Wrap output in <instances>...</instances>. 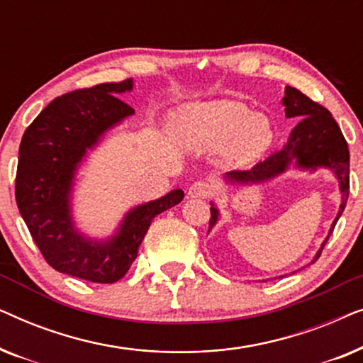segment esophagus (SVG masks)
<instances>
[{"label": "esophagus", "instance_id": "1", "mask_svg": "<svg viewBox=\"0 0 363 363\" xmlns=\"http://www.w3.org/2000/svg\"><path fill=\"white\" fill-rule=\"evenodd\" d=\"M213 191V185L208 182H195L188 188V196L190 198H206Z\"/></svg>", "mask_w": 363, "mask_h": 363}]
</instances>
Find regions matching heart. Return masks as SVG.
Listing matches in <instances>:
<instances>
[{"label": "heart", "mask_w": 363, "mask_h": 363, "mask_svg": "<svg viewBox=\"0 0 363 363\" xmlns=\"http://www.w3.org/2000/svg\"><path fill=\"white\" fill-rule=\"evenodd\" d=\"M172 130L182 147L195 152L223 148L235 165H250L272 142L269 118L252 113L236 101H215L182 107L172 118Z\"/></svg>", "instance_id": "b5f03b06"}]
</instances>
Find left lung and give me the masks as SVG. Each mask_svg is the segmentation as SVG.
<instances>
[{
	"mask_svg": "<svg viewBox=\"0 0 363 363\" xmlns=\"http://www.w3.org/2000/svg\"><path fill=\"white\" fill-rule=\"evenodd\" d=\"M281 104L284 106L286 118H299V123L291 130L287 142L282 145L281 150L272 153L271 157H267L264 162L257 163L251 170L225 173L223 182L228 186H250L272 180V178L287 172L289 168L307 173H314L320 170V168L329 170L332 177L339 183L340 205L325 240L322 241L319 251L312 257V264L320 256L325 242L329 241V236L334 231L337 221H339L340 215L345 210L347 200H349V147H347L345 138L342 135L340 128L334 121V117H332V113L327 108L319 106V104L312 102L301 91H297V89L291 86H286L284 97L281 99ZM210 205L211 218L208 235L216 226V223L220 221L221 216V213L215 203L211 201ZM277 277L282 276H276L274 279H277Z\"/></svg>",
	"mask_w": 363,
	"mask_h": 363,
	"instance_id": "1",
	"label": "left lung"
}]
</instances>
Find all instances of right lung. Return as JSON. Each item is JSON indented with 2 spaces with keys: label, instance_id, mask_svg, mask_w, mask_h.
Segmentation results:
<instances>
[{
  "label": "right lung",
  "instance_id": "add662e5",
  "mask_svg": "<svg viewBox=\"0 0 363 363\" xmlns=\"http://www.w3.org/2000/svg\"><path fill=\"white\" fill-rule=\"evenodd\" d=\"M133 81L101 84L61 96L24 132L19 145L16 203L34 242L54 269L112 284L127 274L153 218L178 205L180 188L132 206L108 236H91L74 216L77 175L108 132L135 111L117 96Z\"/></svg>",
  "mask_w": 363,
  "mask_h": 363
}]
</instances>
